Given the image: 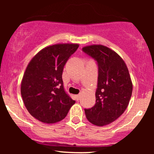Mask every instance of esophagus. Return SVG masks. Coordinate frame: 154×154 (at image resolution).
I'll list each match as a JSON object with an SVG mask.
<instances>
[{
    "label": "esophagus",
    "instance_id": "obj_1",
    "mask_svg": "<svg viewBox=\"0 0 154 154\" xmlns=\"http://www.w3.org/2000/svg\"><path fill=\"white\" fill-rule=\"evenodd\" d=\"M80 98H81V94H77V95H76V99H77V100H80Z\"/></svg>",
    "mask_w": 154,
    "mask_h": 154
}]
</instances>
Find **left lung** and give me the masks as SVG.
Wrapping results in <instances>:
<instances>
[{
    "instance_id": "left-lung-1",
    "label": "left lung",
    "mask_w": 154,
    "mask_h": 154,
    "mask_svg": "<svg viewBox=\"0 0 154 154\" xmlns=\"http://www.w3.org/2000/svg\"><path fill=\"white\" fill-rule=\"evenodd\" d=\"M82 50L98 66L96 103L84 109L86 118L95 125H108L121 116L129 104L132 92L129 71L123 59L106 46H86Z\"/></svg>"
}]
</instances>
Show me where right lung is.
<instances>
[{
  "instance_id": "1",
  "label": "right lung",
  "mask_w": 154,
  "mask_h": 154,
  "mask_svg": "<svg viewBox=\"0 0 154 154\" xmlns=\"http://www.w3.org/2000/svg\"><path fill=\"white\" fill-rule=\"evenodd\" d=\"M78 44H56L43 48L29 62L21 85L29 113L44 123L64 119L75 101L65 91L63 69Z\"/></svg>"
}]
</instances>
